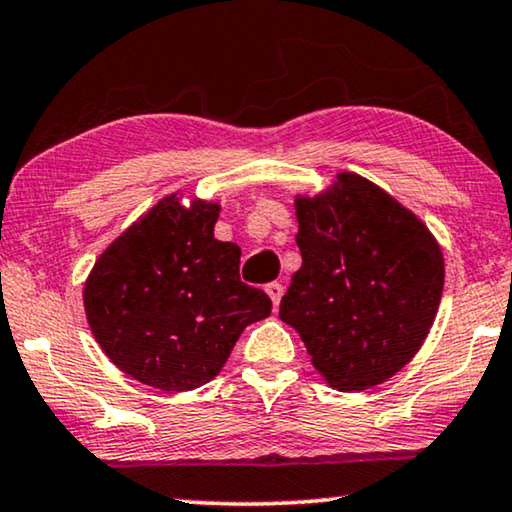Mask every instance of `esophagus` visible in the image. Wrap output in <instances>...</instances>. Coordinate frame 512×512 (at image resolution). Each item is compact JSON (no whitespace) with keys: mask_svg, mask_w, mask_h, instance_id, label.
<instances>
[{"mask_svg":"<svg viewBox=\"0 0 512 512\" xmlns=\"http://www.w3.org/2000/svg\"><path fill=\"white\" fill-rule=\"evenodd\" d=\"M266 294L271 296L273 305H278L280 299H282V294H285V287H282L280 282H269V285H266Z\"/></svg>","mask_w":512,"mask_h":512,"instance_id":"obj_1","label":"esophagus"}]
</instances>
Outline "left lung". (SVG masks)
I'll list each match as a JSON object with an SVG mask.
<instances>
[{
  "label": "left lung",
  "mask_w": 512,
  "mask_h": 512,
  "mask_svg": "<svg viewBox=\"0 0 512 512\" xmlns=\"http://www.w3.org/2000/svg\"><path fill=\"white\" fill-rule=\"evenodd\" d=\"M303 264L280 301L312 365L338 391L391 379L421 349L444 292V257L398 200L352 172L296 197Z\"/></svg>",
  "instance_id": "8db88e82"
}]
</instances>
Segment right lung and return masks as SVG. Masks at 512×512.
Wrapping results in <instances>:
<instances>
[{
  "label": "right lung",
  "mask_w": 512,
  "mask_h": 512,
  "mask_svg": "<svg viewBox=\"0 0 512 512\" xmlns=\"http://www.w3.org/2000/svg\"><path fill=\"white\" fill-rule=\"evenodd\" d=\"M220 207L160 200L96 259L85 282L91 333L121 372L160 391H193L218 375L248 324L271 315L241 282V248L218 241Z\"/></svg>",
  "instance_id": "right-lung-1"
}]
</instances>
